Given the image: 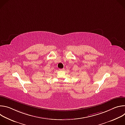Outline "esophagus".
<instances>
[{"label":"esophagus","instance_id":"1","mask_svg":"<svg viewBox=\"0 0 125 125\" xmlns=\"http://www.w3.org/2000/svg\"><path fill=\"white\" fill-rule=\"evenodd\" d=\"M59 70H60V71H64V70H65V69H64V68H63V69H59Z\"/></svg>","mask_w":125,"mask_h":125}]
</instances>
